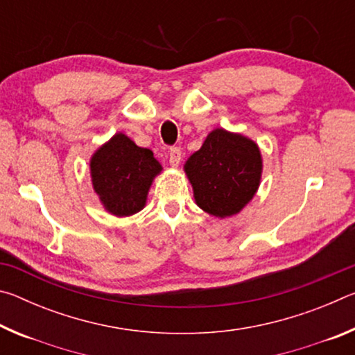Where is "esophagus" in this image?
Wrapping results in <instances>:
<instances>
[{
	"label": "esophagus",
	"mask_w": 355,
	"mask_h": 355,
	"mask_svg": "<svg viewBox=\"0 0 355 355\" xmlns=\"http://www.w3.org/2000/svg\"><path fill=\"white\" fill-rule=\"evenodd\" d=\"M180 161H182V150L178 147H172L169 150V163L172 167H177L180 164Z\"/></svg>",
	"instance_id": "obj_1"
}]
</instances>
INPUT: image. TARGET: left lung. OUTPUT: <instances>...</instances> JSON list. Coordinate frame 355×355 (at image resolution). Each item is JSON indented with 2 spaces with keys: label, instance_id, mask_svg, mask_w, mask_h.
I'll return each mask as SVG.
<instances>
[{
  "label": "left lung",
  "instance_id": "obj_1",
  "mask_svg": "<svg viewBox=\"0 0 355 355\" xmlns=\"http://www.w3.org/2000/svg\"><path fill=\"white\" fill-rule=\"evenodd\" d=\"M261 171L257 144L224 128L213 130L184 164L196 203L220 219L238 214L252 200L260 186Z\"/></svg>",
  "mask_w": 355,
  "mask_h": 355
}]
</instances>
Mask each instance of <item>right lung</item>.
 <instances>
[{
  "label": "right lung",
  "mask_w": 355,
  "mask_h": 355,
  "mask_svg": "<svg viewBox=\"0 0 355 355\" xmlns=\"http://www.w3.org/2000/svg\"><path fill=\"white\" fill-rule=\"evenodd\" d=\"M163 171L153 152L123 133L114 135L91 158L94 191L114 216H131L146 207L153 178Z\"/></svg>",
  "instance_id": "1"
}]
</instances>
